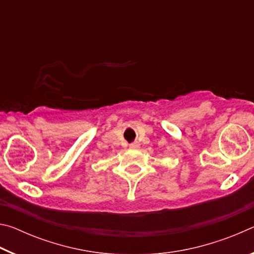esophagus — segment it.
<instances>
[{"mask_svg":"<svg viewBox=\"0 0 254 254\" xmlns=\"http://www.w3.org/2000/svg\"><path fill=\"white\" fill-rule=\"evenodd\" d=\"M130 148H132V149H136V148H139V143H136V142H134V143H131V144H130Z\"/></svg>","mask_w":254,"mask_h":254,"instance_id":"esophagus-1","label":"esophagus"}]
</instances>
